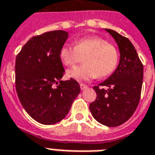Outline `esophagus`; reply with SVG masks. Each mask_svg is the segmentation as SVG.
<instances>
[{"label": "esophagus", "instance_id": "obj_1", "mask_svg": "<svg viewBox=\"0 0 155 155\" xmlns=\"http://www.w3.org/2000/svg\"><path fill=\"white\" fill-rule=\"evenodd\" d=\"M87 87V85L83 84V83H81V84H80V88H81V90H85Z\"/></svg>", "mask_w": 155, "mask_h": 155}]
</instances>
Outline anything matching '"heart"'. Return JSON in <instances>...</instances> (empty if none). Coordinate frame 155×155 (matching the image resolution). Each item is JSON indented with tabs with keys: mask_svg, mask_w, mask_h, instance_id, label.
<instances>
[{
	"mask_svg": "<svg viewBox=\"0 0 155 155\" xmlns=\"http://www.w3.org/2000/svg\"><path fill=\"white\" fill-rule=\"evenodd\" d=\"M60 60L66 66H73L81 62L84 64L68 71L67 75L78 82L104 78L114 71L119 60V52L114 45L107 42L104 38H82L77 41L75 46L65 44L60 52Z\"/></svg>",
	"mask_w": 155,
	"mask_h": 155,
	"instance_id": "heart-1",
	"label": "heart"
}]
</instances>
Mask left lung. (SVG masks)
Segmentation results:
<instances>
[{"instance_id":"obj_1","label":"left lung","mask_w":155,"mask_h":155,"mask_svg":"<svg viewBox=\"0 0 155 155\" xmlns=\"http://www.w3.org/2000/svg\"><path fill=\"white\" fill-rule=\"evenodd\" d=\"M106 31L117 42L120 60L109 78L93 87L96 99L89 108L95 120L113 127L127 122L138 106L142 88L143 64L128 38L111 29ZM103 86L108 87V90Z\"/></svg>"}]
</instances>
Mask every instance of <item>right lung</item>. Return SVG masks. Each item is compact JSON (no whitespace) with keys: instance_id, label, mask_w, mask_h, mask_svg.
I'll return each mask as SVG.
<instances>
[{"instance_id":"1","label":"right lung","mask_w":155,"mask_h":155,"mask_svg":"<svg viewBox=\"0 0 155 155\" xmlns=\"http://www.w3.org/2000/svg\"><path fill=\"white\" fill-rule=\"evenodd\" d=\"M63 30L46 32L28 41L15 60V88L21 104L38 123L51 125L68 114L80 86L64 73L60 49L68 38Z\"/></svg>"}]
</instances>
